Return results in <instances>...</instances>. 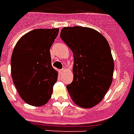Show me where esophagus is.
I'll return each instance as SVG.
<instances>
[{
	"mask_svg": "<svg viewBox=\"0 0 134 134\" xmlns=\"http://www.w3.org/2000/svg\"><path fill=\"white\" fill-rule=\"evenodd\" d=\"M65 71V69H64V68H63V69H60V70H59V72H60V74H63V73L64 71Z\"/></svg>",
	"mask_w": 134,
	"mask_h": 134,
	"instance_id": "1",
	"label": "esophagus"
}]
</instances>
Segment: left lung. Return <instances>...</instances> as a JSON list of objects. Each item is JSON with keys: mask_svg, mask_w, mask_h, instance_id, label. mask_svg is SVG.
Segmentation results:
<instances>
[{"mask_svg": "<svg viewBox=\"0 0 134 134\" xmlns=\"http://www.w3.org/2000/svg\"><path fill=\"white\" fill-rule=\"evenodd\" d=\"M60 38L74 54V80L67 85L76 105L90 108L98 104L112 82L114 60L110 47L98 31L87 27H64Z\"/></svg>", "mask_w": 134, "mask_h": 134, "instance_id": "8db88e82", "label": "left lung"}]
</instances>
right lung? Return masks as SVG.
<instances>
[{"mask_svg":"<svg viewBox=\"0 0 134 134\" xmlns=\"http://www.w3.org/2000/svg\"><path fill=\"white\" fill-rule=\"evenodd\" d=\"M58 29H35L20 38L11 58L13 84L21 98L41 106L51 98L58 72L52 66L50 49Z\"/></svg>","mask_w":134,"mask_h":134,"instance_id":"1","label":"right lung"}]
</instances>
